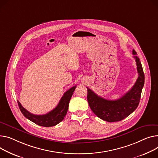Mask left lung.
I'll return each instance as SVG.
<instances>
[{"label": "left lung", "mask_w": 158, "mask_h": 158, "mask_svg": "<svg viewBox=\"0 0 158 158\" xmlns=\"http://www.w3.org/2000/svg\"><path fill=\"white\" fill-rule=\"evenodd\" d=\"M133 55L136 61L139 77L131 89L121 98L115 100H109L98 96L95 93L87 88V99L89 106L93 113L103 121H120L128 117L139 106L145 77L141 62L134 49Z\"/></svg>", "instance_id": "left-lung-1"}]
</instances>
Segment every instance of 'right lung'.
Returning a JSON list of instances; mask_svg holds the SVG:
<instances>
[{
    "instance_id": "add662e5",
    "label": "right lung",
    "mask_w": 158,
    "mask_h": 158,
    "mask_svg": "<svg viewBox=\"0 0 158 158\" xmlns=\"http://www.w3.org/2000/svg\"><path fill=\"white\" fill-rule=\"evenodd\" d=\"M76 86L72 87L67 91L59 102L58 106L49 112L44 115H35L27 110L18 101L19 108L25 118L37 125L44 127H53L64 120L66 115L70 100L74 91Z\"/></svg>"
}]
</instances>
